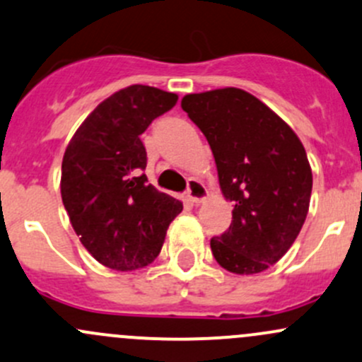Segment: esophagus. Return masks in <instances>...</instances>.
<instances>
[{"label": "esophagus", "instance_id": "34e87169", "mask_svg": "<svg viewBox=\"0 0 362 362\" xmlns=\"http://www.w3.org/2000/svg\"><path fill=\"white\" fill-rule=\"evenodd\" d=\"M187 197L196 204L203 203V201L208 197V191L206 187H204L203 182L197 180V178H191L187 184Z\"/></svg>", "mask_w": 362, "mask_h": 362}]
</instances>
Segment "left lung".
<instances>
[{"instance_id":"left-lung-1","label":"left lung","mask_w":362,"mask_h":362,"mask_svg":"<svg viewBox=\"0 0 362 362\" xmlns=\"http://www.w3.org/2000/svg\"><path fill=\"white\" fill-rule=\"evenodd\" d=\"M182 109L203 132L232 201V223L211 238L226 271L264 272L291 248L305 222L312 170L296 133L257 97L239 88L191 93Z\"/></svg>"}]
</instances>
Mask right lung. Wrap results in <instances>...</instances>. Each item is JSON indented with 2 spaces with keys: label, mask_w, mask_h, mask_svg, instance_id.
Instances as JSON below:
<instances>
[{
  "label": "right lung",
  "mask_w": 362,
  "mask_h": 362,
  "mask_svg": "<svg viewBox=\"0 0 362 362\" xmlns=\"http://www.w3.org/2000/svg\"><path fill=\"white\" fill-rule=\"evenodd\" d=\"M177 100L146 85L116 91L83 121L64 152L60 192L72 227L91 257L114 271L149 265L184 208L147 184L140 140Z\"/></svg>",
  "instance_id": "1"
}]
</instances>
